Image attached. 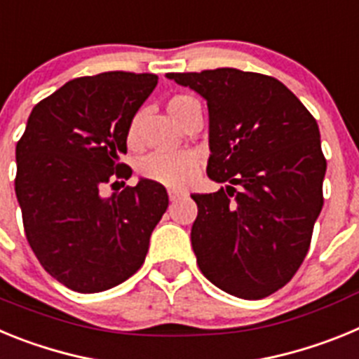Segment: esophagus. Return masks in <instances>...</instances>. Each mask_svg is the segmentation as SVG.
Here are the masks:
<instances>
[{
  "label": "esophagus",
  "instance_id": "34e87169",
  "mask_svg": "<svg viewBox=\"0 0 359 359\" xmlns=\"http://www.w3.org/2000/svg\"><path fill=\"white\" fill-rule=\"evenodd\" d=\"M183 196H185V192H182V190L169 189V199H170V201H176V199L183 198Z\"/></svg>",
  "mask_w": 359,
  "mask_h": 359
}]
</instances>
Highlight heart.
Returning a JSON list of instances; mask_svg holds the SVG:
<instances>
[{"mask_svg":"<svg viewBox=\"0 0 359 359\" xmlns=\"http://www.w3.org/2000/svg\"><path fill=\"white\" fill-rule=\"evenodd\" d=\"M169 113L176 122L183 126L185 120L194 109H199V102L194 97L185 93H177L169 98ZM144 113L138 111L129 122L128 128V145L136 149L140 145V123ZM199 169V156L194 151H176V152H152L140 161L138 172L145 180L160 183L172 189H183L194 182Z\"/></svg>","mask_w":359,"mask_h":359,"instance_id":"obj_1","label":"heart"}]
</instances>
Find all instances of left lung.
Here are the masks:
<instances>
[{"label": "left lung", "mask_w": 359, "mask_h": 359, "mask_svg": "<svg viewBox=\"0 0 359 359\" xmlns=\"http://www.w3.org/2000/svg\"><path fill=\"white\" fill-rule=\"evenodd\" d=\"M167 77L207 100V174L228 183L192 196L198 217L190 241L199 269L233 297H269L304 262L323 207L327 161L318 123L269 75L217 68Z\"/></svg>", "instance_id": "obj_1"}]
</instances>
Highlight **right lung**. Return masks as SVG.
I'll use <instances>...</instances> for the list:
<instances>
[{
    "mask_svg": "<svg viewBox=\"0 0 359 359\" xmlns=\"http://www.w3.org/2000/svg\"><path fill=\"white\" fill-rule=\"evenodd\" d=\"M156 84L154 73L73 79L32 109L15 145L25 236L41 266L69 290L98 293L128 280L169 207L165 187L151 180L102 194L131 176L118 156Z\"/></svg>",
    "mask_w": 359,
    "mask_h": 359,
    "instance_id": "1",
    "label": "right lung"
}]
</instances>
